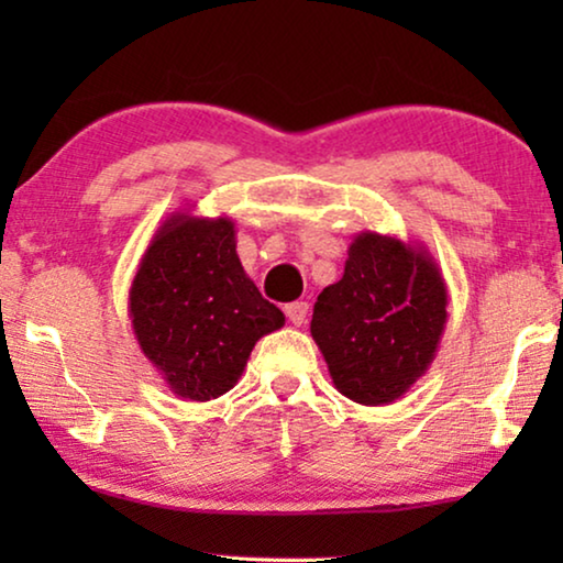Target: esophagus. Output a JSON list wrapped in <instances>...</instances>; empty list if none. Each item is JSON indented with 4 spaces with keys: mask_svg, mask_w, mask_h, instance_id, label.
I'll list each match as a JSON object with an SVG mask.
<instances>
[{
    "mask_svg": "<svg viewBox=\"0 0 563 563\" xmlns=\"http://www.w3.org/2000/svg\"><path fill=\"white\" fill-rule=\"evenodd\" d=\"M307 310H310V305L307 302H291L284 307V314H287L291 325H302V322L307 320Z\"/></svg>",
    "mask_w": 563,
    "mask_h": 563,
    "instance_id": "esophagus-1",
    "label": "esophagus"
}]
</instances>
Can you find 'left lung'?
<instances>
[{
	"label": "left lung",
	"instance_id": "1",
	"mask_svg": "<svg viewBox=\"0 0 563 563\" xmlns=\"http://www.w3.org/2000/svg\"><path fill=\"white\" fill-rule=\"evenodd\" d=\"M445 307V279L426 245L364 230L341 282L320 291L310 333L343 397L389 405L433 364Z\"/></svg>",
	"mask_w": 563,
	"mask_h": 563
}]
</instances>
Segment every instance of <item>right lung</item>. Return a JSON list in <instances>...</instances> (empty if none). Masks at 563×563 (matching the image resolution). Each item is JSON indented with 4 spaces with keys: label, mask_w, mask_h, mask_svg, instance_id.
Segmentation results:
<instances>
[{
    "label": "right lung",
    "mask_w": 563,
    "mask_h": 563,
    "mask_svg": "<svg viewBox=\"0 0 563 563\" xmlns=\"http://www.w3.org/2000/svg\"><path fill=\"white\" fill-rule=\"evenodd\" d=\"M128 312L143 356L176 397L207 402L241 379L253 345L284 325L235 251V222L174 212L151 238Z\"/></svg>",
    "instance_id": "1"
}]
</instances>
